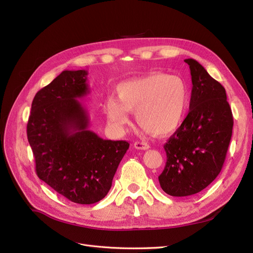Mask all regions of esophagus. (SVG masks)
<instances>
[{
  "label": "esophagus",
  "instance_id": "esophagus-1",
  "mask_svg": "<svg viewBox=\"0 0 253 253\" xmlns=\"http://www.w3.org/2000/svg\"><path fill=\"white\" fill-rule=\"evenodd\" d=\"M134 147L137 148V149H142V150H146L149 148V145L147 143H144V142H139V141H137V142L134 143Z\"/></svg>",
  "mask_w": 253,
  "mask_h": 253
}]
</instances>
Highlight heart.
<instances>
[{
  "mask_svg": "<svg viewBox=\"0 0 253 253\" xmlns=\"http://www.w3.org/2000/svg\"><path fill=\"white\" fill-rule=\"evenodd\" d=\"M117 99L109 96L105 103L108 124L123 134L134 112L145 134L167 136L183 124L190 94L183 79L165 74H153L121 83L116 88Z\"/></svg>",
  "mask_w": 253,
  "mask_h": 253,
  "instance_id": "1",
  "label": "heart"
}]
</instances>
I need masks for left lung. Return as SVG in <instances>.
<instances>
[{"instance_id": "8db88e82", "label": "left lung", "mask_w": 253, "mask_h": 253, "mask_svg": "<svg viewBox=\"0 0 253 253\" xmlns=\"http://www.w3.org/2000/svg\"><path fill=\"white\" fill-rule=\"evenodd\" d=\"M190 67V111L164 145L167 161L159 176L165 193L190 196L206 189L223 166L232 134L231 109L224 87L194 59Z\"/></svg>"}]
</instances>
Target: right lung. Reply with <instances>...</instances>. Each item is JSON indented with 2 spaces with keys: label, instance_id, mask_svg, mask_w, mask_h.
Here are the masks:
<instances>
[{
  "label": "right lung",
  "instance_id": "obj_1",
  "mask_svg": "<svg viewBox=\"0 0 253 253\" xmlns=\"http://www.w3.org/2000/svg\"><path fill=\"white\" fill-rule=\"evenodd\" d=\"M86 70H64L36 93L27 125L36 173L68 200L92 205L112 186L128 142L104 140L89 129L78 98L89 92Z\"/></svg>",
  "mask_w": 253,
  "mask_h": 253
}]
</instances>
